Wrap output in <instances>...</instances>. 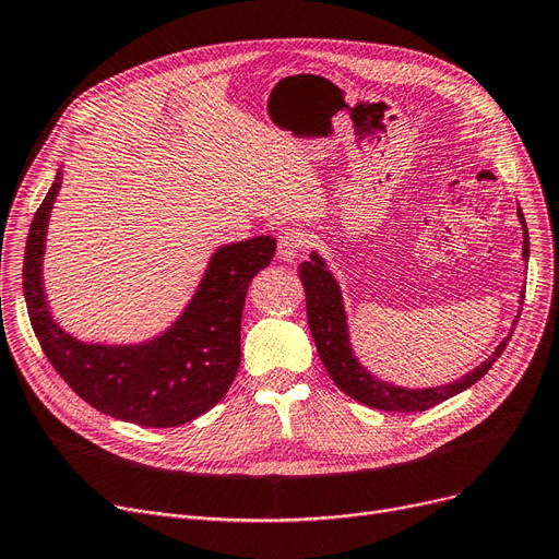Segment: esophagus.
<instances>
[{
	"label": "esophagus",
	"instance_id": "obj_1",
	"mask_svg": "<svg viewBox=\"0 0 559 559\" xmlns=\"http://www.w3.org/2000/svg\"><path fill=\"white\" fill-rule=\"evenodd\" d=\"M304 249H306V239H304V235L297 233V230L283 233V235L278 237V249H276V253H278V258L285 260V262H293Z\"/></svg>",
	"mask_w": 559,
	"mask_h": 559
}]
</instances>
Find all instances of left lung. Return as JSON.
Wrapping results in <instances>:
<instances>
[{"label":"left lung","mask_w":559,"mask_h":559,"mask_svg":"<svg viewBox=\"0 0 559 559\" xmlns=\"http://www.w3.org/2000/svg\"><path fill=\"white\" fill-rule=\"evenodd\" d=\"M519 222L523 226V260L527 262L530 237H527V226H525V216L521 207H519ZM299 278L306 289L308 326L326 372L331 374L333 383L340 388V391L347 393L352 400L372 408L395 411V414H418V411H427L436 404L450 400L452 395H459L461 391H466V388H471L475 381H479L491 370V366L500 358V354L504 352L507 343L512 340V333H514V329L509 331V335L502 340L487 360L479 362L473 372L464 374L452 383L436 385V388H402V385L377 379L374 374H370L366 368H362L358 358L354 356L352 343H349L343 293H340V285L335 283L333 274L326 270V262L314 251L310 253V260L301 262ZM521 299H525V293L521 295ZM519 314H521V308H519ZM519 314L514 320V326L519 322Z\"/></svg>","instance_id":"1"}]
</instances>
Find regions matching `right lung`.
Listing matches in <instances>:
<instances>
[{"label":"right lung","instance_id":"obj_1","mask_svg":"<svg viewBox=\"0 0 559 559\" xmlns=\"http://www.w3.org/2000/svg\"><path fill=\"white\" fill-rule=\"evenodd\" d=\"M61 171L34 214L22 287L38 343L59 377L103 414L141 427H178L219 404L239 368L241 310L251 278L272 262L276 239L260 235L216 249L185 312L141 345H86L55 320L43 293V253Z\"/></svg>","mask_w":559,"mask_h":559}]
</instances>
